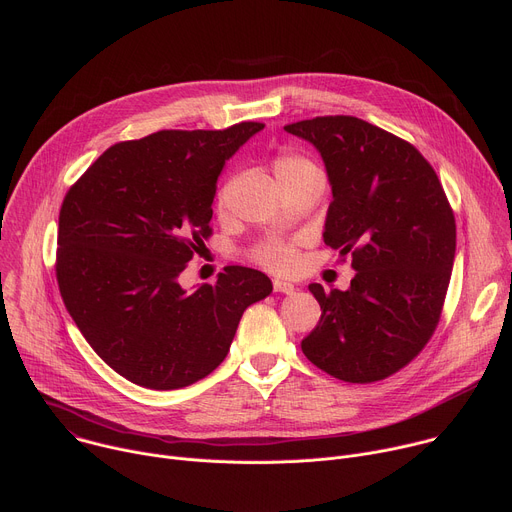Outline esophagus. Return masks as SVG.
<instances>
[{
	"mask_svg": "<svg viewBox=\"0 0 512 512\" xmlns=\"http://www.w3.org/2000/svg\"><path fill=\"white\" fill-rule=\"evenodd\" d=\"M272 287H274V291H277V293H287V295L295 293V285H291L287 281H281V279H274Z\"/></svg>",
	"mask_w": 512,
	"mask_h": 512,
	"instance_id": "obj_1",
	"label": "esophagus"
}]
</instances>
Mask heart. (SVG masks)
Masks as SVG:
<instances>
[{
    "instance_id": "heart-1",
    "label": "heart",
    "mask_w": 512,
    "mask_h": 512,
    "mask_svg": "<svg viewBox=\"0 0 512 512\" xmlns=\"http://www.w3.org/2000/svg\"><path fill=\"white\" fill-rule=\"evenodd\" d=\"M318 170L305 157L285 151L281 153L277 160H274V172H277V178H285V176H293V174H301V172H311ZM223 203V194H219V205ZM254 260L262 266H266L272 272H287L295 266V248L289 242L283 240H266L260 246H256V250L252 252Z\"/></svg>"
}]
</instances>
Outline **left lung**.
<instances>
[{
    "label": "left lung",
    "mask_w": 512,
    "mask_h": 512,
    "mask_svg": "<svg viewBox=\"0 0 512 512\" xmlns=\"http://www.w3.org/2000/svg\"><path fill=\"white\" fill-rule=\"evenodd\" d=\"M322 155L332 186L324 242L352 256L346 291H309L322 318L301 340L328 375L371 383L406 367L435 332L455 260L445 190L408 141L357 116H316L285 127Z\"/></svg>",
    "instance_id": "left-lung-1"
}]
</instances>
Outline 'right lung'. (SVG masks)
<instances>
[{"label": "right lung", "instance_id": "add662e5", "mask_svg": "<svg viewBox=\"0 0 512 512\" xmlns=\"http://www.w3.org/2000/svg\"><path fill=\"white\" fill-rule=\"evenodd\" d=\"M262 123L160 131L108 147L65 194L57 235L63 303L96 355L149 389H180L227 357L242 313L272 293L264 272L225 266L186 291L211 235L217 178Z\"/></svg>", "mask_w": 512, "mask_h": 512}]
</instances>
